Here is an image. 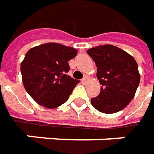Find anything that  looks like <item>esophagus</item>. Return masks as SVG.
<instances>
[{
	"instance_id": "obj_1",
	"label": "esophagus",
	"mask_w": 154,
	"mask_h": 154,
	"mask_svg": "<svg viewBox=\"0 0 154 154\" xmlns=\"http://www.w3.org/2000/svg\"><path fill=\"white\" fill-rule=\"evenodd\" d=\"M87 77L86 76H85L82 80H81V82H82V84H86V82H87Z\"/></svg>"
}]
</instances>
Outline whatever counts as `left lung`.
<instances>
[{"instance_id":"8db88e82","label":"left lung","mask_w":154,"mask_h":154,"mask_svg":"<svg viewBox=\"0 0 154 154\" xmlns=\"http://www.w3.org/2000/svg\"><path fill=\"white\" fill-rule=\"evenodd\" d=\"M97 67L100 93L91 99L98 111L112 114L125 108L133 99L140 84L134 58L114 45H105L86 51Z\"/></svg>"}]
</instances>
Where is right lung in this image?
<instances>
[{
    "label": "right lung",
    "instance_id": "add662e5",
    "mask_svg": "<svg viewBox=\"0 0 154 154\" xmlns=\"http://www.w3.org/2000/svg\"><path fill=\"white\" fill-rule=\"evenodd\" d=\"M77 55V50L56 43L32 48L21 62L24 86L28 94L46 108H56L69 98L80 82L67 73L68 62Z\"/></svg>",
    "mask_w": 154,
    "mask_h": 154
}]
</instances>
